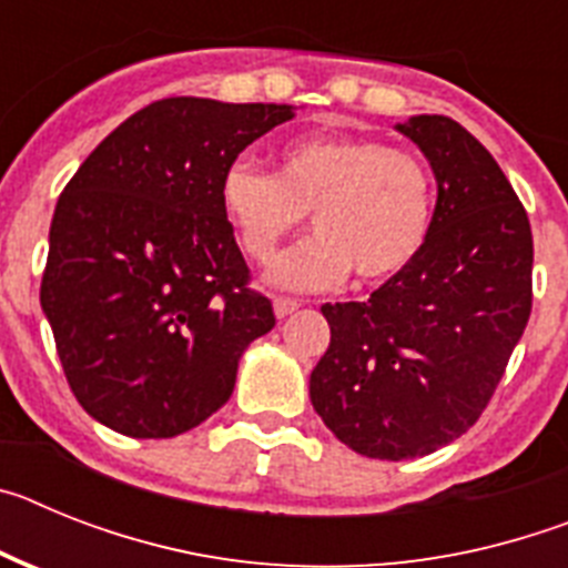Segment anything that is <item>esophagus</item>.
Here are the masks:
<instances>
[{
    "label": "esophagus",
    "mask_w": 568,
    "mask_h": 568,
    "mask_svg": "<svg viewBox=\"0 0 568 568\" xmlns=\"http://www.w3.org/2000/svg\"><path fill=\"white\" fill-rule=\"evenodd\" d=\"M273 307H275V315H278V318H287V315H293L295 310L301 307V301L284 298V295H275Z\"/></svg>",
    "instance_id": "obj_1"
}]
</instances>
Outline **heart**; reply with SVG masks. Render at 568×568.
<instances>
[{"mask_svg":"<svg viewBox=\"0 0 568 568\" xmlns=\"http://www.w3.org/2000/svg\"><path fill=\"white\" fill-rule=\"evenodd\" d=\"M219 202L253 264H270L310 213L315 235L281 255L270 273L278 287H335L349 273L375 287L426 247L435 182L413 150L364 135H313L281 150L275 173L247 159L230 162Z\"/></svg>","mask_w":568,"mask_h":568,"instance_id":"obj_1","label":"heart"}]
</instances>
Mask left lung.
Listing matches in <instances>:
<instances>
[{
    "instance_id": "obj_1",
    "label": "left lung",
    "mask_w": 568,
    "mask_h": 568,
    "mask_svg": "<svg viewBox=\"0 0 568 568\" xmlns=\"http://www.w3.org/2000/svg\"><path fill=\"white\" fill-rule=\"evenodd\" d=\"M438 179L426 247L366 301L324 304L315 413L358 455L404 460L460 438L531 313L529 215L489 150L449 115L398 124Z\"/></svg>"
}]
</instances>
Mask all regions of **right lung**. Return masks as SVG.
I'll return each instance as SVG.
<instances>
[{"label":"right lung","mask_w":568,"mask_h":568,"mask_svg":"<svg viewBox=\"0 0 568 568\" xmlns=\"http://www.w3.org/2000/svg\"><path fill=\"white\" fill-rule=\"evenodd\" d=\"M290 104L173 97L82 162L50 224L42 310L84 413L130 438H175L233 395L250 341L275 327L219 202L241 150Z\"/></svg>","instance_id":"add662e5"}]
</instances>
